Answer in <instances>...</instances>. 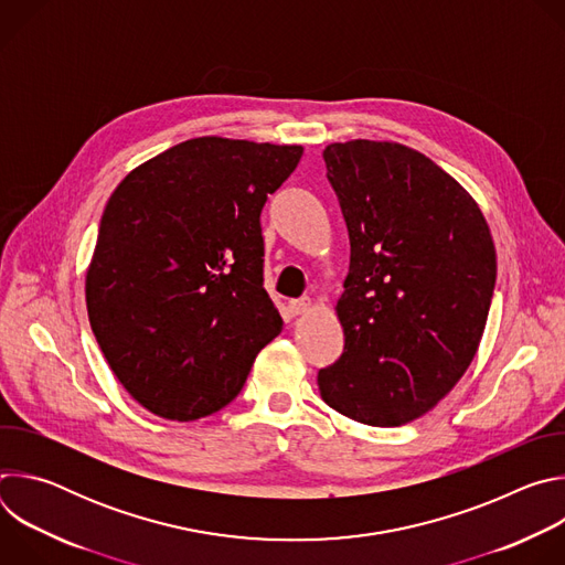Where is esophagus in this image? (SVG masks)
<instances>
[{
  "label": "esophagus",
  "instance_id": "1",
  "mask_svg": "<svg viewBox=\"0 0 565 565\" xmlns=\"http://www.w3.org/2000/svg\"><path fill=\"white\" fill-rule=\"evenodd\" d=\"M288 308H290V312H292V315H303V312H308V310L312 308V299L303 297V299L288 301Z\"/></svg>",
  "mask_w": 565,
  "mask_h": 565
}]
</instances>
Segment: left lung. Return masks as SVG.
Returning a JSON list of instances; mask_svg holds the SVG:
<instances>
[{"mask_svg":"<svg viewBox=\"0 0 565 565\" xmlns=\"http://www.w3.org/2000/svg\"><path fill=\"white\" fill-rule=\"evenodd\" d=\"M324 160L351 266L335 306L344 353L317 373L319 393L355 423L407 425L478 351L497 284L494 238L471 194L407 145L331 142Z\"/></svg>","mask_w":565,"mask_h":565,"instance_id":"1","label":"left lung"}]
</instances>
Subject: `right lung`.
Returning <instances> with one entry per match:
<instances>
[{"instance_id": "right-lung-1", "label": "right lung", "mask_w": 565, "mask_h": 565, "mask_svg": "<svg viewBox=\"0 0 565 565\" xmlns=\"http://www.w3.org/2000/svg\"><path fill=\"white\" fill-rule=\"evenodd\" d=\"M301 145L190 138L131 170L103 212L92 331L140 407L199 420L244 388L284 329L264 288L262 210Z\"/></svg>"}]
</instances>
